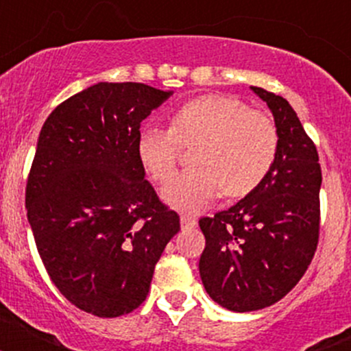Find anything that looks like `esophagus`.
<instances>
[{
	"mask_svg": "<svg viewBox=\"0 0 351 351\" xmlns=\"http://www.w3.org/2000/svg\"><path fill=\"white\" fill-rule=\"evenodd\" d=\"M197 225V218L191 216V214H182L181 216V226L182 228H191V226Z\"/></svg>",
	"mask_w": 351,
	"mask_h": 351,
	"instance_id": "esophagus-1",
	"label": "esophagus"
}]
</instances>
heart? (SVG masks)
Masks as SVG:
<instances>
[{
	"label": "heart",
	"mask_w": 351,
	"mask_h": 351,
	"mask_svg": "<svg viewBox=\"0 0 351 351\" xmlns=\"http://www.w3.org/2000/svg\"><path fill=\"white\" fill-rule=\"evenodd\" d=\"M193 169L173 176L161 197L186 213L204 209L221 191L241 198L267 178L278 154V128L267 114L247 108L225 95H204L186 101L170 117V128L145 126L137 138V156L149 178L169 179L181 145H191Z\"/></svg>",
	"instance_id": "1"
}]
</instances>
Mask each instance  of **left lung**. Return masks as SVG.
Returning a JSON list of instances; mask_svg holds the SVG:
<instances>
[{"label": "left lung", "instance_id": "left-lung-1", "mask_svg": "<svg viewBox=\"0 0 351 351\" xmlns=\"http://www.w3.org/2000/svg\"><path fill=\"white\" fill-rule=\"evenodd\" d=\"M274 116L278 154L255 191L198 221L200 278L214 302L235 313L283 299L308 271L320 234L322 169L316 145L283 96L251 86Z\"/></svg>", "mask_w": 351, "mask_h": 351}]
</instances>
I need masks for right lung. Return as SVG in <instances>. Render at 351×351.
Instances as JSON below:
<instances>
[{
	"label": "right lung",
	"mask_w": 351,
	"mask_h": 351,
	"mask_svg": "<svg viewBox=\"0 0 351 351\" xmlns=\"http://www.w3.org/2000/svg\"><path fill=\"white\" fill-rule=\"evenodd\" d=\"M172 96L141 82H98L43 123L26 184L27 221L58 290L100 318L137 309L181 228L137 156L141 123Z\"/></svg>",
	"instance_id": "right-lung-1"
}]
</instances>
